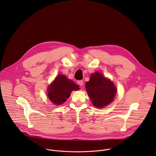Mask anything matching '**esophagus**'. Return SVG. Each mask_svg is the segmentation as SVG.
I'll use <instances>...</instances> for the list:
<instances>
[{
	"label": "esophagus",
	"mask_w": 156,
	"mask_h": 156,
	"mask_svg": "<svg viewBox=\"0 0 156 156\" xmlns=\"http://www.w3.org/2000/svg\"><path fill=\"white\" fill-rule=\"evenodd\" d=\"M78 84L80 85V86H82L83 85V80H79V81H78Z\"/></svg>",
	"instance_id": "1"
}]
</instances>
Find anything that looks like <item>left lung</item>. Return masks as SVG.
Returning <instances> with one entry per match:
<instances>
[{
  "label": "left lung",
  "instance_id": "1",
  "mask_svg": "<svg viewBox=\"0 0 156 156\" xmlns=\"http://www.w3.org/2000/svg\"><path fill=\"white\" fill-rule=\"evenodd\" d=\"M85 84L88 96L93 105L98 108H102L110 104L117 93L114 83L101 73H93L90 81Z\"/></svg>",
  "mask_w": 156,
  "mask_h": 156
}]
</instances>
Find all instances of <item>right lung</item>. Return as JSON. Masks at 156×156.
<instances>
[{"label": "right lung", "mask_w": 156, "mask_h": 156, "mask_svg": "<svg viewBox=\"0 0 156 156\" xmlns=\"http://www.w3.org/2000/svg\"><path fill=\"white\" fill-rule=\"evenodd\" d=\"M79 86L64 75H59L48 87V97L50 101L58 105L66 101L72 91L78 90Z\"/></svg>", "instance_id": "right-lung-1"}]
</instances>
